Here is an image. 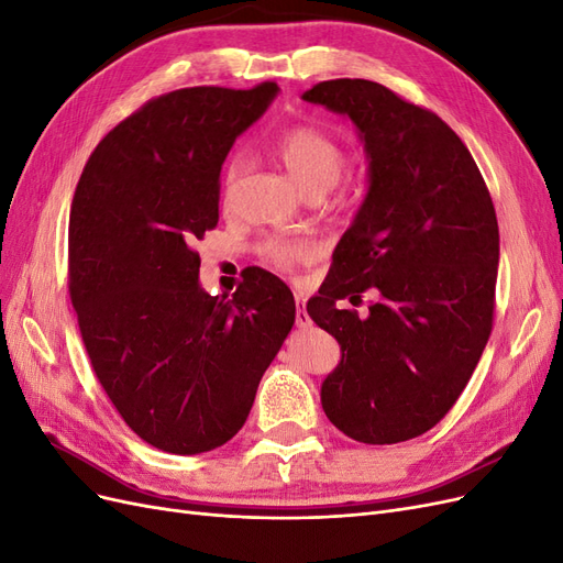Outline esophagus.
I'll use <instances>...</instances> for the list:
<instances>
[{"label":"esophagus","instance_id":"obj_1","mask_svg":"<svg viewBox=\"0 0 563 563\" xmlns=\"http://www.w3.org/2000/svg\"><path fill=\"white\" fill-rule=\"evenodd\" d=\"M296 323H298L300 329L310 327V314H308V308H305L302 294H296Z\"/></svg>","mask_w":563,"mask_h":563}]
</instances>
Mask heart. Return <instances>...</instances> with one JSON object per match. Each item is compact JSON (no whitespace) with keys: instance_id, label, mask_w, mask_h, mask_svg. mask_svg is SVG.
Here are the masks:
<instances>
[{"instance_id":"b5f03b06","label":"heart","mask_w":563,"mask_h":563,"mask_svg":"<svg viewBox=\"0 0 563 563\" xmlns=\"http://www.w3.org/2000/svg\"><path fill=\"white\" fill-rule=\"evenodd\" d=\"M275 155L286 166V172L302 187L305 192L321 195L343 176L345 152L340 143L323 129L312 124H296L286 129L277 143ZM240 162H232L225 172V185L230 187L240 174ZM317 246L308 240H269L263 246L265 258L282 269H291L314 258Z\"/></svg>"}]
</instances>
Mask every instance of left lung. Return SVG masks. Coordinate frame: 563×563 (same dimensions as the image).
<instances>
[{
  "instance_id": "1",
  "label": "left lung",
  "mask_w": 563,
  "mask_h": 563,
  "mask_svg": "<svg viewBox=\"0 0 563 563\" xmlns=\"http://www.w3.org/2000/svg\"><path fill=\"white\" fill-rule=\"evenodd\" d=\"M302 100L347 114L368 159L364 203L308 302L343 350L321 406L356 441L399 444L451 411L488 343L496 209L470 150L434 112L368 79L319 81ZM368 287L379 294L368 318L336 308Z\"/></svg>"
}]
</instances>
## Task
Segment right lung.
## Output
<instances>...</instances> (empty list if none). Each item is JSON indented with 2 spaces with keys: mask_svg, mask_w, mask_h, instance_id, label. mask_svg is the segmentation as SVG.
<instances>
[{
  "mask_svg": "<svg viewBox=\"0 0 563 563\" xmlns=\"http://www.w3.org/2000/svg\"><path fill=\"white\" fill-rule=\"evenodd\" d=\"M279 87L152 98L96 145L77 183L67 286L96 378L150 446L197 455L249 418L296 321L269 272L230 296L199 286L195 242L218 225L220 168Z\"/></svg>",
  "mask_w": 563,
  "mask_h": 563,
  "instance_id": "1",
  "label": "right lung"
}]
</instances>
